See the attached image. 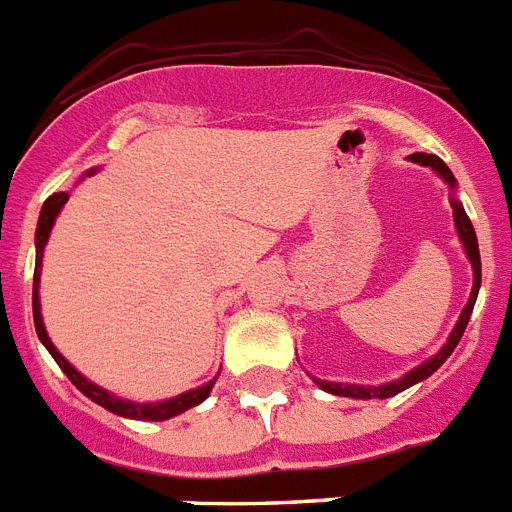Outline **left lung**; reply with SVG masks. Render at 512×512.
I'll return each mask as SVG.
<instances>
[{
  "instance_id": "8db88e82",
  "label": "left lung",
  "mask_w": 512,
  "mask_h": 512,
  "mask_svg": "<svg viewBox=\"0 0 512 512\" xmlns=\"http://www.w3.org/2000/svg\"><path fill=\"white\" fill-rule=\"evenodd\" d=\"M409 161L419 163V166H429V169L435 171L442 182L450 187V208H453L455 231H458V239H461V244H463V252H466L468 263H471V270H474V286H471V296H468L466 307L461 309V317H458V322H455V328L450 330L448 341L442 343V349L437 351L435 356L424 359L419 367L409 369V372H406L403 377H398V380L382 382V385H351V382H328V380H317V377H312V380L317 382V388H322L325 393L343 395V398H359V401H369V398H390V395H398L401 390L416 385V382L427 380L429 375H435L437 369L448 362V356L453 354L455 346H458V341H461L463 333H466V325H468V320H471V312H474L476 296H479V286H482V257H479V242H476L474 226H471V221H468L461 200L455 197V187H458V184H455L453 171L445 166V161H442V158L432 156V153H411Z\"/></svg>"
}]
</instances>
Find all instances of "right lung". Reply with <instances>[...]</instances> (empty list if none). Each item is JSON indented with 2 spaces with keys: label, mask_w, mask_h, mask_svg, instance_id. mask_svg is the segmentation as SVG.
<instances>
[{
  "label": "right lung",
  "mask_w": 512,
  "mask_h": 512,
  "mask_svg": "<svg viewBox=\"0 0 512 512\" xmlns=\"http://www.w3.org/2000/svg\"><path fill=\"white\" fill-rule=\"evenodd\" d=\"M98 169H88L83 176H80V182H83L85 176H93ZM70 200V192H54L41 208V216H38V226H36V270H33V322H36V333L41 338V343L46 346L51 356H54V362L62 367V372L70 377V382L75 385L77 390L83 395H88L90 401L103 406L111 414L124 416V419H137V422H163V419H171V416L184 414L187 409L197 406V403H203L205 398L210 395L213 385H216L218 377H213L210 382L200 385V388H192L187 393H179L174 398H166V401H156V403H137V401H127V398H119V395L109 393V390H103L101 385L96 382H90L88 377L80 375L75 367H72L67 359L57 351V346L51 343L49 333H46L44 317H41V296H38V283H41V265H44V249L46 242H49V234L54 229V223H57V216L62 213L64 203Z\"/></svg>",
  "instance_id": "add662e5"
}]
</instances>
